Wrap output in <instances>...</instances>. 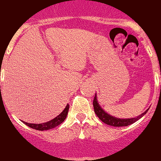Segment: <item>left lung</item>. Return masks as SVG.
<instances>
[{
	"label": "left lung",
	"instance_id": "8db88e82",
	"mask_svg": "<svg viewBox=\"0 0 161 161\" xmlns=\"http://www.w3.org/2000/svg\"><path fill=\"white\" fill-rule=\"evenodd\" d=\"M93 107H94L95 113L97 114V117L101 120L103 122H104L106 124L109 125V126H114V127H126L128 125L134 123L136 121H138L139 119L142 118L143 115H145L146 113L147 112V110H146L143 114L141 115H139L137 117L135 118H130V119H120V118H115L114 116H111L108 114H107L106 112L103 109V108L99 106L97 103V96L95 95L94 100H93Z\"/></svg>",
	"mask_w": 161,
	"mask_h": 161
}]
</instances>
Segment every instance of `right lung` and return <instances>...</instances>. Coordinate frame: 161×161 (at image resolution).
<instances>
[{"label":"right lung","mask_w":161,"mask_h":161,"mask_svg":"<svg viewBox=\"0 0 161 161\" xmlns=\"http://www.w3.org/2000/svg\"><path fill=\"white\" fill-rule=\"evenodd\" d=\"M68 110H69V104H67V106L64 109L63 112L60 115H58L56 118L53 119V120L47 121V122H44V123H40V124H33V123H27V122L24 121V123L27 125L30 128H33V129H37V130H40V131L52 129V128H54L57 126L61 124L65 120L67 114H68Z\"/></svg>","instance_id":"right-lung-1"}]
</instances>
